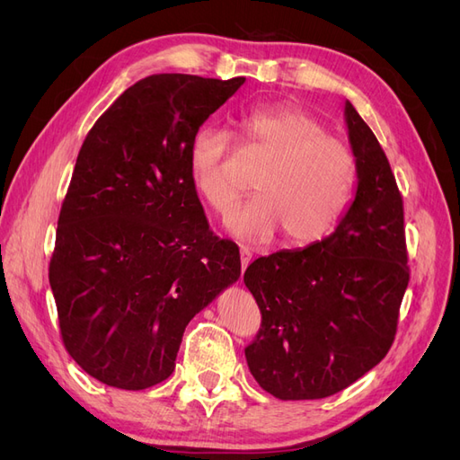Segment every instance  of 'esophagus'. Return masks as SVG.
Returning <instances> with one entry per match:
<instances>
[{
  "label": "esophagus",
  "instance_id": "esophagus-1",
  "mask_svg": "<svg viewBox=\"0 0 460 460\" xmlns=\"http://www.w3.org/2000/svg\"><path fill=\"white\" fill-rule=\"evenodd\" d=\"M252 257H253V253H252V249H249L247 245H240V259H242V274L245 272V269H247V264L252 262Z\"/></svg>",
  "mask_w": 460,
  "mask_h": 460
}]
</instances>
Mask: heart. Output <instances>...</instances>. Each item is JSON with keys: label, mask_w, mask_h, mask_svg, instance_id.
<instances>
[{"label": "heart", "mask_w": 460, "mask_h": 460, "mask_svg": "<svg viewBox=\"0 0 460 460\" xmlns=\"http://www.w3.org/2000/svg\"><path fill=\"white\" fill-rule=\"evenodd\" d=\"M235 128L243 151L262 166L253 178L257 193L235 208L230 230L249 242H267L276 232L294 245L324 238L353 196V151L297 107L249 111ZM232 151L230 136L217 127L199 128L188 149L191 186L218 215L238 199L226 171Z\"/></svg>", "instance_id": "obj_1"}]
</instances>
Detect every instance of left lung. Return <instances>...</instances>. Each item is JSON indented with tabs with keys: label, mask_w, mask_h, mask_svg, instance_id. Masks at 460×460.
Listing matches in <instances>:
<instances>
[{
	"label": "left lung",
	"mask_w": 460,
	"mask_h": 460,
	"mask_svg": "<svg viewBox=\"0 0 460 460\" xmlns=\"http://www.w3.org/2000/svg\"><path fill=\"white\" fill-rule=\"evenodd\" d=\"M345 120L358 184L338 228L305 249L259 257L243 274L261 311L247 367L284 401L330 397L378 365L411 278L392 166L349 102Z\"/></svg>",
	"instance_id": "1"
}]
</instances>
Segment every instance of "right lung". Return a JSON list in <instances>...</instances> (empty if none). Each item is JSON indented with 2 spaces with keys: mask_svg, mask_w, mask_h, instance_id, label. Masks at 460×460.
Returning <instances> with one entry per match:
<instances>
[{
  "mask_svg": "<svg viewBox=\"0 0 460 460\" xmlns=\"http://www.w3.org/2000/svg\"><path fill=\"white\" fill-rule=\"evenodd\" d=\"M245 78L151 75L95 120L58 220L49 284L65 349L92 378H169L190 320L240 278V249L208 228L191 137Z\"/></svg>",
  "mask_w": 460,
  "mask_h": 460,
  "instance_id": "obj_1",
  "label": "right lung"
}]
</instances>
